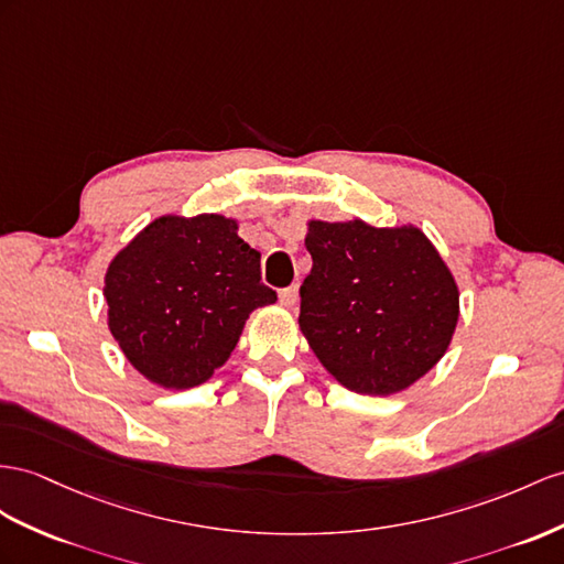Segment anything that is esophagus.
Instances as JSON below:
<instances>
[{"label":"esophagus","instance_id":"esophagus-1","mask_svg":"<svg viewBox=\"0 0 564 564\" xmlns=\"http://www.w3.org/2000/svg\"><path fill=\"white\" fill-rule=\"evenodd\" d=\"M279 297H281V305L283 307H295L297 305V285H291V288H283V291L279 293Z\"/></svg>","mask_w":564,"mask_h":564}]
</instances>
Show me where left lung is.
I'll return each instance as SVG.
<instances>
[{
	"mask_svg": "<svg viewBox=\"0 0 564 564\" xmlns=\"http://www.w3.org/2000/svg\"><path fill=\"white\" fill-rule=\"evenodd\" d=\"M312 271L300 330L326 371L365 395H393L438 365L453 340L459 291L416 226L310 221Z\"/></svg>",
	"mask_w": 564,
	"mask_h": 564,
	"instance_id": "1",
	"label": "left lung"
}]
</instances>
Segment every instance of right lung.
Instances as JSON below:
<instances>
[{
    "mask_svg": "<svg viewBox=\"0 0 564 564\" xmlns=\"http://www.w3.org/2000/svg\"><path fill=\"white\" fill-rule=\"evenodd\" d=\"M259 254L221 214L159 216L111 259L107 324L144 379L185 391L226 365L248 316L276 302Z\"/></svg>",
    "mask_w": 564,
    "mask_h": 564,
    "instance_id": "add662e5",
    "label": "right lung"
}]
</instances>
